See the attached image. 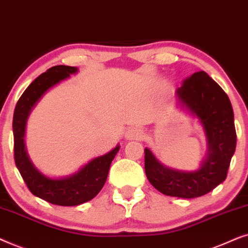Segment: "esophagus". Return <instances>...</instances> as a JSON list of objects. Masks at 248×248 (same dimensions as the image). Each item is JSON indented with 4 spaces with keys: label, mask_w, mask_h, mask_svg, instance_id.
Returning <instances> with one entry per match:
<instances>
[{
    "label": "esophagus",
    "mask_w": 248,
    "mask_h": 248,
    "mask_svg": "<svg viewBox=\"0 0 248 248\" xmlns=\"http://www.w3.org/2000/svg\"><path fill=\"white\" fill-rule=\"evenodd\" d=\"M124 137H126L127 140H141V138H143V133H141V130L138 129V128L133 127V128H129V129L127 130V133H126V135H124Z\"/></svg>",
    "instance_id": "esophagus-1"
}]
</instances>
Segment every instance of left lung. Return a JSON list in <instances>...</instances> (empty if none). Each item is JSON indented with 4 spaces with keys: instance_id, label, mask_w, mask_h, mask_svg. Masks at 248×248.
<instances>
[{
    "instance_id": "8db88e82",
    "label": "left lung",
    "mask_w": 248,
    "mask_h": 248,
    "mask_svg": "<svg viewBox=\"0 0 248 248\" xmlns=\"http://www.w3.org/2000/svg\"><path fill=\"white\" fill-rule=\"evenodd\" d=\"M181 107L199 119L206 138L201 167L183 171L166 167L146 147L145 173L152 186L167 196L195 199L213 190L227 178L236 150V129L229 97L206 72H195L176 92Z\"/></svg>"
}]
</instances>
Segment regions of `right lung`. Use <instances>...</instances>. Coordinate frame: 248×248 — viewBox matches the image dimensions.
Returning a JSON list of instances; mask_svg holds the SVG:
<instances>
[{"label": "right lung", "instance_id": "obj_1", "mask_svg": "<svg viewBox=\"0 0 248 248\" xmlns=\"http://www.w3.org/2000/svg\"><path fill=\"white\" fill-rule=\"evenodd\" d=\"M78 72V68L55 65L35 79L24 92L13 113L15 162L29 190L46 202L61 206H76L93 200L107 181L111 162L120 146L108 153L94 157L69 176L51 178L42 173L29 158L25 145L26 124L29 114L46 92Z\"/></svg>", "mask_w": 248, "mask_h": 248}]
</instances>
